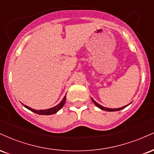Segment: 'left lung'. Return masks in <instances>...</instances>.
<instances>
[{
    "instance_id": "8db88e82",
    "label": "left lung",
    "mask_w": 154,
    "mask_h": 154,
    "mask_svg": "<svg viewBox=\"0 0 154 154\" xmlns=\"http://www.w3.org/2000/svg\"><path fill=\"white\" fill-rule=\"evenodd\" d=\"M91 99H92V100H93V103H94V104L95 106H96L97 107H98L99 108V109H102V110H104V111H119V110H122V109H125V107H127L128 106H123V107H121V108H119V109H109V108H106V107H103V106H100V104H98V103H97L96 101H95L94 100H93V98H91Z\"/></svg>"
}]
</instances>
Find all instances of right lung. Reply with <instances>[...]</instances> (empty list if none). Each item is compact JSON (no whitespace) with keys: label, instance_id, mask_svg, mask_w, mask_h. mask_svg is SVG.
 <instances>
[{"label":"right lung","instance_id":"obj_1","mask_svg":"<svg viewBox=\"0 0 154 154\" xmlns=\"http://www.w3.org/2000/svg\"><path fill=\"white\" fill-rule=\"evenodd\" d=\"M65 102H66V95L63 97L62 100H61V101L60 102V103L58 104V105H56V106H54V107L50 108V109H44V110H42V109H41V110H35V109H32V108L27 106H26V105H24V106L27 109H29V110L32 111V112L36 113V114H40V115H51V114H56V112H58V111H59L60 109H61V108L63 106Z\"/></svg>","mask_w":154,"mask_h":154}]
</instances>
